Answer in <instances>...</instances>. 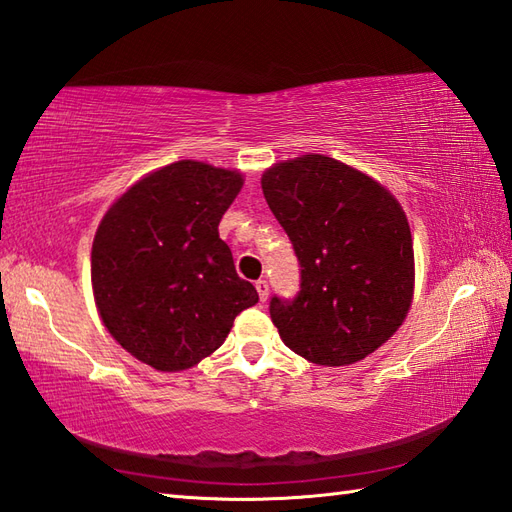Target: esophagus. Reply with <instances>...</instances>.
I'll return each mask as SVG.
<instances>
[{"mask_svg": "<svg viewBox=\"0 0 512 512\" xmlns=\"http://www.w3.org/2000/svg\"><path fill=\"white\" fill-rule=\"evenodd\" d=\"M256 291H258L260 302H265L269 298V282L267 280H258L256 282Z\"/></svg>", "mask_w": 512, "mask_h": 512, "instance_id": "34e87169", "label": "esophagus"}]
</instances>
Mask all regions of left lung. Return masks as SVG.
<instances>
[{
	"label": "left lung",
	"instance_id": "left-lung-1",
	"mask_svg": "<svg viewBox=\"0 0 512 512\" xmlns=\"http://www.w3.org/2000/svg\"><path fill=\"white\" fill-rule=\"evenodd\" d=\"M260 184L302 267L298 295L269 302L282 342L320 366L355 363L388 342L414 293L399 201L361 170L315 153L271 166Z\"/></svg>",
	"mask_w": 512,
	"mask_h": 512
}]
</instances>
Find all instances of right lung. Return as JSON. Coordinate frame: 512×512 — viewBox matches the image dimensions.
Wrapping results in <instances>:
<instances>
[{"instance_id":"add662e5","label":"right lung","mask_w":512,"mask_h":512,"mask_svg":"<svg viewBox=\"0 0 512 512\" xmlns=\"http://www.w3.org/2000/svg\"><path fill=\"white\" fill-rule=\"evenodd\" d=\"M241 188L236 170L181 160L133 184L102 217L92 247L98 313L146 366H197L225 342L234 317L258 302L219 238Z\"/></svg>"}]
</instances>
